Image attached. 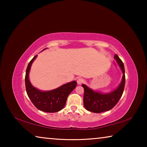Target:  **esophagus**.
<instances>
[{"label":"esophagus","mask_w":147,"mask_h":147,"mask_svg":"<svg viewBox=\"0 0 147 147\" xmlns=\"http://www.w3.org/2000/svg\"><path fill=\"white\" fill-rule=\"evenodd\" d=\"M85 82V80L82 78H79L77 79V83H78V85H81L82 84Z\"/></svg>","instance_id":"obj_1"}]
</instances>
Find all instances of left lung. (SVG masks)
<instances>
[{
    "label": "left lung",
    "instance_id": "1",
    "mask_svg": "<svg viewBox=\"0 0 147 147\" xmlns=\"http://www.w3.org/2000/svg\"><path fill=\"white\" fill-rule=\"evenodd\" d=\"M114 58L117 61L123 73L121 84L117 89L108 94H102L95 92L82 84V86L84 89V105L87 110L96 113L109 111L112 109L120 100L125 86L124 67L123 61L119 58L117 54H115Z\"/></svg>",
    "mask_w": 147,
    "mask_h": 147
}]
</instances>
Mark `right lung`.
<instances>
[{"mask_svg":"<svg viewBox=\"0 0 147 147\" xmlns=\"http://www.w3.org/2000/svg\"><path fill=\"white\" fill-rule=\"evenodd\" d=\"M35 56L29 62L25 75V87L27 94L36 108L45 112H57L64 108L67 99L73 89L76 88V81L71 82L54 90L41 91L32 86L29 81L28 74L32 62L36 58Z\"/></svg>","mask_w":147,"mask_h":147,"instance_id":"add662e5","label":"right lung"}]
</instances>
